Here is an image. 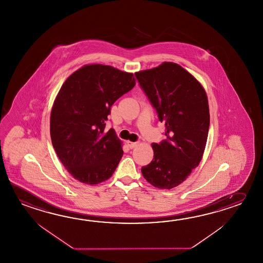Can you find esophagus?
Returning <instances> with one entry per match:
<instances>
[{
	"instance_id": "34e87169",
	"label": "esophagus",
	"mask_w": 263,
	"mask_h": 263,
	"mask_svg": "<svg viewBox=\"0 0 263 263\" xmlns=\"http://www.w3.org/2000/svg\"><path fill=\"white\" fill-rule=\"evenodd\" d=\"M138 143H139V142H132V141H128V142H127V145H128V147L130 149H133V148H135V147L138 145Z\"/></svg>"
}]
</instances>
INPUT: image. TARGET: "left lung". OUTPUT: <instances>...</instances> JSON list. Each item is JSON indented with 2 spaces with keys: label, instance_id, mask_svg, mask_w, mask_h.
I'll list each match as a JSON object with an SVG mask.
<instances>
[{
  "label": "left lung",
  "instance_id": "obj_1",
  "mask_svg": "<svg viewBox=\"0 0 263 263\" xmlns=\"http://www.w3.org/2000/svg\"><path fill=\"white\" fill-rule=\"evenodd\" d=\"M135 75L166 125V140L152 144L154 159L141 172L154 186L172 189L186 180L203 156L210 125L207 95L193 76L171 62Z\"/></svg>",
  "mask_w": 263,
  "mask_h": 263
}]
</instances>
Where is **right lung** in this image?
<instances>
[{
    "instance_id": "obj_1",
    "label": "right lung",
    "mask_w": 263,
    "mask_h": 263,
    "mask_svg": "<svg viewBox=\"0 0 263 263\" xmlns=\"http://www.w3.org/2000/svg\"><path fill=\"white\" fill-rule=\"evenodd\" d=\"M132 73L87 65L67 78L50 113V137L60 161L76 180L97 184L112 176L123 156L113 129L105 131L114 102L134 88Z\"/></svg>"
}]
</instances>
